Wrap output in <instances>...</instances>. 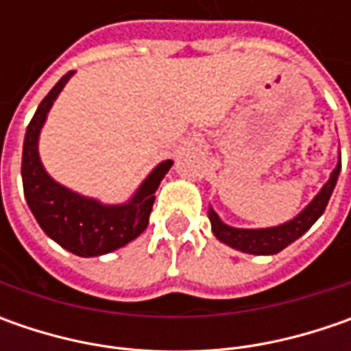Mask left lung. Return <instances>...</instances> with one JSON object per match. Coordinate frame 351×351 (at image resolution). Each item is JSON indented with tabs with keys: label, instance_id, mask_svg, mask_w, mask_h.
Here are the masks:
<instances>
[{
	"label": "left lung",
	"instance_id": "left-lung-1",
	"mask_svg": "<svg viewBox=\"0 0 351 351\" xmlns=\"http://www.w3.org/2000/svg\"><path fill=\"white\" fill-rule=\"evenodd\" d=\"M340 169H342V154L338 152V164L332 169L328 182L320 187V191L313 197V201L299 215H295L285 223L277 224V226H267V228H236V226L224 223L217 215V210L209 205L207 215L210 221V230L217 236V240H221L223 244L238 250V252L254 254V256H274L293 244L297 238H301L322 217V213L330 201L332 191L338 183Z\"/></svg>",
	"mask_w": 351,
	"mask_h": 351
}]
</instances>
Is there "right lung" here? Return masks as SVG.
<instances>
[{
	"label": "right lung",
	"mask_w": 351,
	"mask_h": 351,
	"mask_svg": "<svg viewBox=\"0 0 351 351\" xmlns=\"http://www.w3.org/2000/svg\"><path fill=\"white\" fill-rule=\"evenodd\" d=\"M74 74L62 75L36 107L23 141L21 178L27 205L45 234L80 258H95L127 246L146 230L156 189L173 160L160 162L125 203H103L56 182L43 166L38 138L52 105Z\"/></svg>",
	"instance_id": "1"
}]
</instances>
